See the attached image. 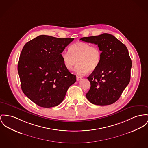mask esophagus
Instances as JSON below:
<instances>
[{
    "instance_id": "1",
    "label": "esophagus",
    "mask_w": 148,
    "mask_h": 148,
    "mask_svg": "<svg viewBox=\"0 0 148 148\" xmlns=\"http://www.w3.org/2000/svg\"><path fill=\"white\" fill-rule=\"evenodd\" d=\"M82 79V78L81 77H79V76H77L76 77V79H77V81H79V80H81Z\"/></svg>"
}]
</instances>
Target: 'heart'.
I'll return each mask as SVG.
<instances>
[{
  "instance_id": "obj_1",
  "label": "heart",
  "mask_w": 148,
  "mask_h": 148,
  "mask_svg": "<svg viewBox=\"0 0 148 148\" xmlns=\"http://www.w3.org/2000/svg\"><path fill=\"white\" fill-rule=\"evenodd\" d=\"M69 50L62 51V59L69 70L72 69L77 63L75 71L78 75H83L88 71L93 72L100 64L102 51L98 46L78 41L72 44L69 47Z\"/></svg>"
}]
</instances>
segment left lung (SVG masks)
Segmentation results:
<instances>
[{
    "instance_id": "left-lung-1",
    "label": "left lung",
    "mask_w": 148,
    "mask_h": 148,
    "mask_svg": "<svg viewBox=\"0 0 148 148\" xmlns=\"http://www.w3.org/2000/svg\"><path fill=\"white\" fill-rule=\"evenodd\" d=\"M80 40L98 45L102 51L100 64L88 77L91 86L86 98L98 106L115 103L130 81L132 61L127 47L107 33Z\"/></svg>"
}]
</instances>
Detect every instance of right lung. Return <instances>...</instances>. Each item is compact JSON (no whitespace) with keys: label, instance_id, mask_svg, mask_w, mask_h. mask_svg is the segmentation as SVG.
Masks as SVG:
<instances>
[{"label":"right lung","instance_id":"add662e5","mask_svg":"<svg viewBox=\"0 0 148 148\" xmlns=\"http://www.w3.org/2000/svg\"><path fill=\"white\" fill-rule=\"evenodd\" d=\"M74 38L41 35L23 47L18 63L21 86L25 95L44 108L60 104L76 76L66 67L61 53Z\"/></svg>","mask_w":148,"mask_h":148}]
</instances>
